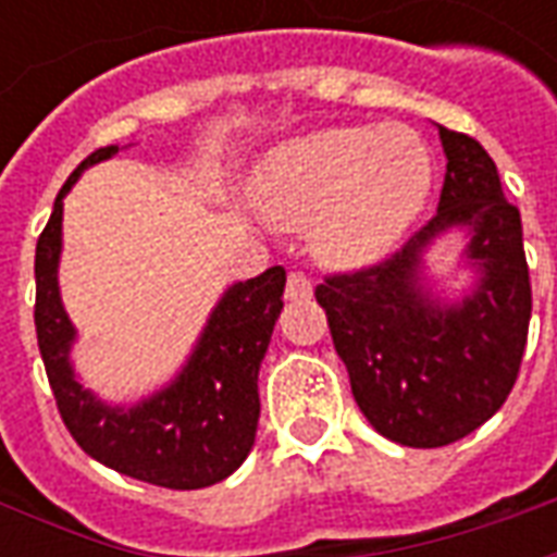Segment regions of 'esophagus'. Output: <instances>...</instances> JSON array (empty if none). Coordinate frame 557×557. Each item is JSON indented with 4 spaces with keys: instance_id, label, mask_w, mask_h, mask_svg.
<instances>
[{
    "instance_id": "34e87169",
    "label": "esophagus",
    "mask_w": 557,
    "mask_h": 557,
    "mask_svg": "<svg viewBox=\"0 0 557 557\" xmlns=\"http://www.w3.org/2000/svg\"><path fill=\"white\" fill-rule=\"evenodd\" d=\"M313 295V283L310 277H304L301 271H292L286 280V301H307Z\"/></svg>"
}]
</instances>
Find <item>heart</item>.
I'll list each match as a JSON object with an SVG mask.
<instances>
[{
  "instance_id": "1",
  "label": "heart",
  "mask_w": 557,
  "mask_h": 557,
  "mask_svg": "<svg viewBox=\"0 0 557 557\" xmlns=\"http://www.w3.org/2000/svg\"><path fill=\"white\" fill-rule=\"evenodd\" d=\"M430 184V151L406 127H325L274 148L256 194L280 226H310L322 262L363 265L409 230Z\"/></svg>"
}]
</instances>
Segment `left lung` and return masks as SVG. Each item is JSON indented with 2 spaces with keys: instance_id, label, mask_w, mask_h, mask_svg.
<instances>
[{
  "instance_id": "obj_1",
  "label": "left lung",
  "mask_w": 557,
  "mask_h": 557,
  "mask_svg": "<svg viewBox=\"0 0 557 557\" xmlns=\"http://www.w3.org/2000/svg\"><path fill=\"white\" fill-rule=\"evenodd\" d=\"M447 172L435 218L403 250L315 289L351 394L379 435L406 447H444L502 409L513 391L531 283L519 208L478 139L438 125ZM467 232L463 267L475 274L459 302H444L425 253L447 231Z\"/></svg>"
}]
</instances>
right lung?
<instances>
[{"label":"right lung","instance_id":"right-lung-1","mask_svg":"<svg viewBox=\"0 0 557 557\" xmlns=\"http://www.w3.org/2000/svg\"><path fill=\"white\" fill-rule=\"evenodd\" d=\"M119 154V146L91 151L55 196L53 214L35 247V331L55 406L74 442L101 466L125 478L202 490L226 480L256 442L259 367L283 310L286 271L280 265L232 283L208 315L194 351L166 385L134 406L103 403L74 373L77 327L59 292L62 211L83 172Z\"/></svg>","mask_w":557,"mask_h":557}]
</instances>
